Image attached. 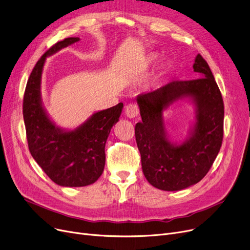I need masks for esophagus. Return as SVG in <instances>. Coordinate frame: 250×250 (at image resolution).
<instances>
[{"label":"esophagus","mask_w":250,"mask_h":250,"mask_svg":"<svg viewBox=\"0 0 250 250\" xmlns=\"http://www.w3.org/2000/svg\"><path fill=\"white\" fill-rule=\"evenodd\" d=\"M140 114V111H139V108L136 104L134 103H129L127 104L125 106V115L128 117V118H135V117H138Z\"/></svg>","instance_id":"1"}]
</instances>
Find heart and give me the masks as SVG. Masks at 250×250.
<instances>
[{
    "label": "heart",
    "instance_id": "heart-1",
    "mask_svg": "<svg viewBox=\"0 0 250 250\" xmlns=\"http://www.w3.org/2000/svg\"><path fill=\"white\" fill-rule=\"evenodd\" d=\"M154 58H155V56H154V55H153V56H151V59H154Z\"/></svg>",
    "mask_w": 250,
    "mask_h": 250
}]
</instances>
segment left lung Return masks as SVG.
<instances>
[{
  "instance_id": "left-lung-1",
  "label": "left lung",
  "mask_w": 250,
  "mask_h": 250,
  "mask_svg": "<svg viewBox=\"0 0 250 250\" xmlns=\"http://www.w3.org/2000/svg\"><path fill=\"white\" fill-rule=\"evenodd\" d=\"M192 80L173 81L136 98L142 122L135 127L143 173L154 188L176 191L201 181L212 167L223 141L224 103L208 62L199 54ZM195 106L196 122L181 143L168 138L163 111L178 100Z\"/></svg>"
}]
</instances>
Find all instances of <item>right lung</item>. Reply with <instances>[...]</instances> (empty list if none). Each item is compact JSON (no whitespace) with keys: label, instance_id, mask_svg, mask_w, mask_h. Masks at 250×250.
Returning <instances> with one entry per match:
<instances>
[{"label":"right lung","instance_id":"add662e5","mask_svg":"<svg viewBox=\"0 0 250 250\" xmlns=\"http://www.w3.org/2000/svg\"><path fill=\"white\" fill-rule=\"evenodd\" d=\"M80 41L68 37L51 46L39 59L26 85L23 117L29 151L45 174L57 185L80 188L94 183L105 165V143L120 120L123 102L97 111L74 129L52 122L42 100V76L46 58Z\"/></svg>","mask_w":250,"mask_h":250}]
</instances>
